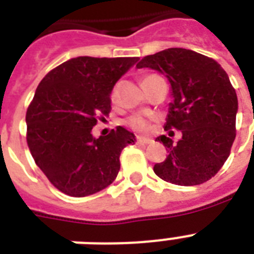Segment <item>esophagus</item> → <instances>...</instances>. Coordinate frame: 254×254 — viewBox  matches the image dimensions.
Instances as JSON below:
<instances>
[{
    "instance_id": "1",
    "label": "esophagus",
    "mask_w": 254,
    "mask_h": 254,
    "mask_svg": "<svg viewBox=\"0 0 254 254\" xmlns=\"http://www.w3.org/2000/svg\"><path fill=\"white\" fill-rule=\"evenodd\" d=\"M137 142H138L139 145H149V143L153 142V139L146 138V137H137Z\"/></svg>"
}]
</instances>
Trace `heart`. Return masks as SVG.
<instances>
[{
	"mask_svg": "<svg viewBox=\"0 0 254 254\" xmlns=\"http://www.w3.org/2000/svg\"><path fill=\"white\" fill-rule=\"evenodd\" d=\"M117 96H119V85H115L113 89L111 92V100L112 101H116L117 100ZM127 127H130L131 129H134L137 131H141V133H146L150 129V123H149V120L146 117H143V116L135 115L129 117L127 121Z\"/></svg>",
	"mask_w": 254,
	"mask_h": 254,
	"instance_id": "1",
	"label": "heart"
}]
</instances>
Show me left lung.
I'll use <instances>...</instances> for the list:
<instances>
[{
	"label": "left lung",
	"mask_w": 254,
	"mask_h": 254,
	"mask_svg": "<svg viewBox=\"0 0 254 254\" xmlns=\"http://www.w3.org/2000/svg\"><path fill=\"white\" fill-rule=\"evenodd\" d=\"M163 73L171 85L165 129L182 131L177 143L166 135L167 158L154 166L163 181L179 186L204 183L221 169L236 137V91L221 65L211 58L186 49H167L147 55L137 68Z\"/></svg>",
	"instance_id": "left-lung-1"
}]
</instances>
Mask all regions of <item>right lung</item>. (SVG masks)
Returning <instances> with one entry per match:
<instances>
[{"mask_svg":"<svg viewBox=\"0 0 254 254\" xmlns=\"http://www.w3.org/2000/svg\"><path fill=\"white\" fill-rule=\"evenodd\" d=\"M138 59L72 58L38 85L26 112V138L38 167L62 192L88 196L117 177L120 154L135 135L117 127L95 138L92 129L109 115L112 89Z\"/></svg>","mask_w":254,"mask_h":254,"instance_id":"obj_1","label":"right lung"}]
</instances>
